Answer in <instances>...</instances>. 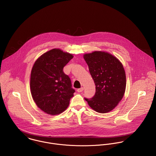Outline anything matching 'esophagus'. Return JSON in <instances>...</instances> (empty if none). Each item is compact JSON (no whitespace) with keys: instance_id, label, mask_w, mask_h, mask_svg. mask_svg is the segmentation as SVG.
Listing matches in <instances>:
<instances>
[{"instance_id":"34e87169","label":"esophagus","mask_w":156,"mask_h":156,"mask_svg":"<svg viewBox=\"0 0 156 156\" xmlns=\"http://www.w3.org/2000/svg\"><path fill=\"white\" fill-rule=\"evenodd\" d=\"M83 90H84V88H83V87H81V88L78 89H77V92H81L83 91Z\"/></svg>"}]
</instances>
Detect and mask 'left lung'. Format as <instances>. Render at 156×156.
Masks as SVG:
<instances>
[{
	"label": "left lung",
	"instance_id": "left-lung-1",
	"mask_svg": "<svg viewBox=\"0 0 156 156\" xmlns=\"http://www.w3.org/2000/svg\"><path fill=\"white\" fill-rule=\"evenodd\" d=\"M83 57L96 86L94 97L84 99L96 112H109L124 95L126 75L123 65L116 57L104 51L85 54Z\"/></svg>",
	"mask_w": 156,
	"mask_h": 156
}]
</instances>
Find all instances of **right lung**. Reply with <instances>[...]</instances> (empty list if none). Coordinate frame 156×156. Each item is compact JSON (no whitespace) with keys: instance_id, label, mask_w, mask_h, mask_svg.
Wrapping results in <instances>:
<instances>
[{"instance_id":"1","label":"right lung","mask_w":156,"mask_h":156,"mask_svg":"<svg viewBox=\"0 0 156 156\" xmlns=\"http://www.w3.org/2000/svg\"><path fill=\"white\" fill-rule=\"evenodd\" d=\"M72 54L60 49H51L38 57L32 68L30 90L37 107L46 113L56 115L69 106L75 90L64 67Z\"/></svg>"}]
</instances>
